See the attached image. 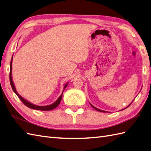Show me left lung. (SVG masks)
Here are the masks:
<instances>
[{"label":"left lung","mask_w":151,"mask_h":151,"mask_svg":"<svg viewBox=\"0 0 151 151\" xmlns=\"http://www.w3.org/2000/svg\"><path fill=\"white\" fill-rule=\"evenodd\" d=\"M133 101H132V102H133ZM132 102H131V103L129 104V105L128 106H126V108H124V109H122L121 110H124V109H127V107H128V106H129V105H131V103H132ZM90 105H91V106H92V108H94V109H95L96 110H97V111H101V112H108V111H104V110H100V109H97V108H96V107H95V106H93V105H92V104H91V103H90Z\"/></svg>","instance_id":"1"}]
</instances>
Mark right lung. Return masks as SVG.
Masks as SVG:
<instances>
[{
    "mask_svg": "<svg viewBox=\"0 0 151 151\" xmlns=\"http://www.w3.org/2000/svg\"><path fill=\"white\" fill-rule=\"evenodd\" d=\"M12 63H13V56L12 58H11V63H10V73H9V80H10V83H11V87H12L13 91L14 92V93L17 95L18 97L20 99L21 101L23 102V103L24 104L25 106H27V107L30 108V109H34V110H42V111H48V110H53L54 109H55L57 106H58V105H59L60 101L62 99V96H63V92L64 91V89L65 88V87H67V86L68 85L69 82L66 83L64 86V89L63 92H62L61 95L59 96V98H58L56 101L53 103L51 105H46V106H39V105H34V104L32 103L29 102L27 100H26L25 98H24L23 97L19 94L18 93V92L17 91L16 89V87L14 86V82L13 81V78H12Z\"/></svg>",
    "mask_w": 151,
    "mask_h": 151,
    "instance_id": "obj_1",
    "label": "right lung"
}]
</instances>
